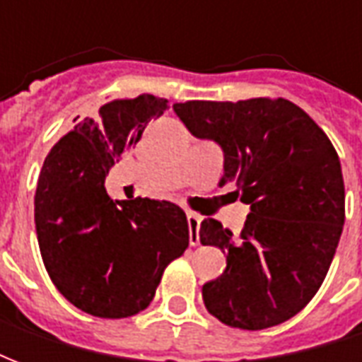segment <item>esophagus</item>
Instances as JSON below:
<instances>
[{
    "mask_svg": "<svg viewBox=\"0 0 362 362\" xmlns=\"http://www.w3.org/2000/svg\"><path fill=\"white\" fill-rule=\"evenodd\" d=\"M199 223L202 217L196 213H188V227H189V244L196 246L199 243Z\"/></svg>",
    "mask_w": 362,
    "mask_h": 362,
    "instance_id": "esophagus-1",
    "label": "esophagus"
}]
</instances>
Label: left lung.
I'll return each mask as SVG.
<instances>
[{"label":"left lung","mask_w":362,"mask_h":362,"mask_svg":"<svg viewBox=\"0 0 362 362\" xmlns=\"http://www.w3.org/2000/svg\"><path fill=\"white\" fill-rule=\"evenodd\" d=\"M197 139L223 149L221 184L250 205L240 236L204 219L202 244L227 254V269L202 288L205 308L230 327L287 322L318 293L345 223L339 157L318 124L285 98L188 100L173 106Z\"/></svg>","instance_id":"obj_1"}]
</instances>
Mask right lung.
I'll use <instances>...</instances> for the list:
<instances>
[{
    "label": "right lung",
    "mask_w": 362,
    "mask_h": 362,
    "mask_svg": "<svg viewBox=\"0 0 362 362\" xmlns=\"http://www.w3.org/2000/svg\"><path fill=\"white\" fill-rule=\"evenodd\" d=\"M165 110L168 100L153 95L104 104L52 147L38 176L35 223L46 272L69 303L98 318L145 310L165 267L189 244L176 204L112 199L104 188L114 160Z\"/></svg>",
    "instance_id": "right-lung-1"
}]
</instances>
